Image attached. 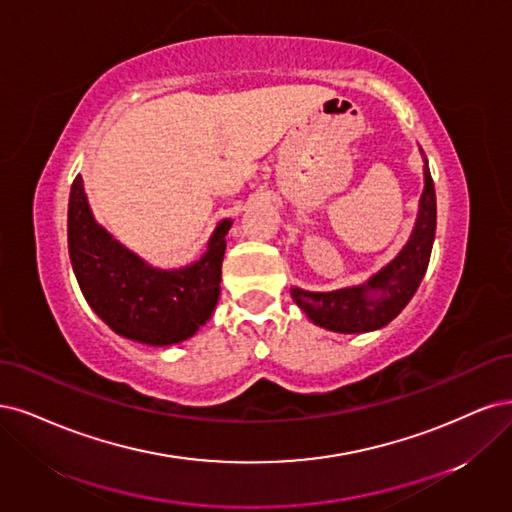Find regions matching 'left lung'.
I'll list each match as a JSON object with an SVG mask.
<instances>
[{"mask_svg":"<svg viewBox=\"0 0 512 512\" xmlns=\"http://www.w3.org/2000/svg\"><path fill=\"white\" fill-rule=\"evenodd\" d=\"M421 155L425 187L419 200L415 227L400 253L361 285L336 291H306L291 287L295 304L315 325L338 334L374 332L398 317L419 289L436 236L434 180L423 151Z\"/></svg>","mask_w":512,"mask_h":512,"instance_id":"1","label":"left lung"}]
</instances>
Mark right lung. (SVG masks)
I'll use <instances>...</instances> for the list:
<instances>
[{
	"label": "right lung",
	"mask_w": 512,
	"mask_h": 512,
	"mask_svg": "<svg viewBox=\"0 0 512 512\" xmlns=\"http://www.w3.org/2000/svg\"><path fill=\"white\" fill-rule=\"evenodd\" d=\"M229 227L232 219L219 221L206 253L189 266L153 268L95 221L82 176L72 183L68 249L80 291L112 332L142 344L183 342L212 317Z\"/></svg>",
	"instance_id": "1"
}]
</instances>
